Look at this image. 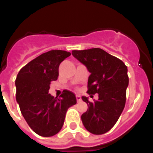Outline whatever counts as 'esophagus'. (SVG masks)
<instances>
[{"instance_id": "esophagus-1", "label": "esophagus", "mask_w": 153, "mask_h": 153, "mask_svg": "<svg viewBox=\"0 0 153 153\" xmlns=\"http://www.w3.org/2000/svg\"><path fill=\"white\" fill-rule=\"evenodd\" d=\"M76 100H77V102H80V101H81V97H80V96L76 95Z\"/></svg>"}]
</instances>
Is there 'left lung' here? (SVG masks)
I'll return each mask as SVG.
<instances>
[{
  "label": "left lung",
  "instance_id": "1",
  "mask_svg": "<svg viewBox=\"0 0 153 153\" xmlns=\"http://www.w3.org/2000/svg\"><path fill=\"white\" fill-rule=\"evenodd\" d=\"M72 55L90 73L87 93L99 96L93 102L82 97L88 106L81 116L83 126L93 134L106 133L116 124L125 107L129 85L127 67L122 60L100 48L73 51Z\"/></svg>",
  "mask_w": 153,
  "mask_h": 153
}]
</instances>
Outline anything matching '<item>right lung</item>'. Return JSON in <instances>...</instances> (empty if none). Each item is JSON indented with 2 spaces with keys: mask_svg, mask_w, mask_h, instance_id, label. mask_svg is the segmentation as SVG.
Here are the masks:
<instances>
[{
  "mask_svg": "<svg viewBox=\"0 0 153 153\" xmlns=\"http://www.w3.org/2000/svg\"><path fill=\"white\" fill-rule=\"evenodd\" d=\"M70 54L60 50L44 53L17 76L16 100L26 122L39 136L50 137L60 132L67 109L76 103L75 95L69 90H63L60 98L49 93L51 82L59 76L60 63Z\"/></svg>",
  "mask_w": 153,
  "mask_h": 153,
  "instance_id": "right-lung-1",
  "label": "right lung"
}]
</instances>
